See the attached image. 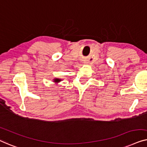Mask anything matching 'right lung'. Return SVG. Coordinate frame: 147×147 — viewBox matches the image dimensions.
<instances>
[{
    "instance_id": "right-lung-1",
    "label": "right lung",
    "mask_w": 147,
    "mask_h": 147,
    "mask_svg": "<svg viewBox=\"0 0 147 147\" xmlns=\"http://www.w3.org/2000/svg\"><path fill=\"white\" fill-rule=\"evenodd\" d=\"M55 82H59L61 81V79H58V78H56V79H55V80H54Z\"/></svg>"
}]
</instances>
